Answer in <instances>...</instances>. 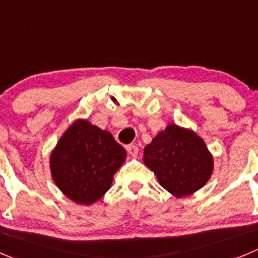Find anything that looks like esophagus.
I'll return each mask as SVG.
<instances>
[{"label": "esophagus", "instance_id": "esophagus-1", "mask_svg": "<svg viewBox=\"0 0 258 258\" xmlns=\"http://www.w3.org/2000/svg\"><path fill=\"white\" fill-rule=\"evenodd\" d=\"M126 150L131 156H136L137 152H139V149H137V146H135V145H127Z\"/></svg>", "mask_w": 258, "mask_h": 258}]
</instances>
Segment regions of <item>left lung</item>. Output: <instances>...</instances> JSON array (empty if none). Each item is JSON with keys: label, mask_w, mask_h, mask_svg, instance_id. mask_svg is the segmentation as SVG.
Here are the masks:
<instances>
[{"label": "left lung", "mask_w": 258, "mask_h": 258, "mask_svg": "<svg viewBox=\"0 0 258 258\" xmlns=\"http://www.w3.org/2000/svg\"><path fill=\"white\" fill-rule=\"evenodd\" d=\"M144 162L160 185L176 198L196 192L213 172V156L206 142L191 130L167 124L144 150Z\"/></svg>", "instance_id": "left-lung-1"}]
</instances>
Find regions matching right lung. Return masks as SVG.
Segmentation results:
<instances>
[{"label":"right lung","instance_id":"1","mask_svg":"<svg viewBox=\"0 0 258 258\" xmlns=\"http://www.w3.org/2000/svg\"><path fill=\"white\" fill-rule=\"evenodd\" d=\"M126 156V150L108 131L88 119H77L50 154V171L64 196L91 206L108 191Z\"/></svg>","mask_w":258,"mask_h":258}]
</instances>
